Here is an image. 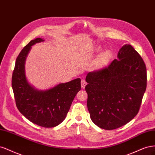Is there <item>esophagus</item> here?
Listing matches in <instances>:
<instances>
[{"label":"esophagus","mask_w":155,"mask_h":155,"mask_svg":"<svg viewBox=\"0 0 155 155\" xmlns=\"http://www.w3.org/2000/svg\"><path fill=\"white\" fill-rule=\"evenodd\" d=\"M86 85H87L86 82L84 80H82V81H81V88L82 89H84L85 87H86Z\"/></svg>","instance_id":"34e87169"}]
</instances>
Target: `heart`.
Listing matches in <instances>:
<instances>
[{
    "mask_svg": "<svg viewBox=\"0 0 155 155\" xmlns=\"http://www.w3.org/2000/svg\"><path fill=\"white\" fill-rule=\"evenodd\" d=\"M111 57H112L111 52L109 50H108V49L103 51L101 54H100V55L98 56L96 61V63H95L96 69H100L104 68L105 66H106L109 64V62H110Z\"/></svg>",
    "mask_w": 155,
    "mask_h": 155,
    "instance_id": "heart-1",
    "label": "heart"
}]
</instances>
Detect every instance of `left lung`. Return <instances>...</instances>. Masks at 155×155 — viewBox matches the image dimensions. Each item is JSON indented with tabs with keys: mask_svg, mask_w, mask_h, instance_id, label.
Wrapping results in <instances>:
<instances>
[{
	"mask_svg": "<svg viewBox=\"0 0 155 155\" xmlns=\"http://www.w3.org/2000/svg\"><path fill=\"white\" fill-rule=\"evenodd\" d=\"M117 57L86 78L91 119L106 130L122 127L137 115L147 86L146 65L131 45L120 49Z\"/></svg>",
	"mask_w": 155,
	"mask_h": 155,
	"instance_id": "8db88e82",
	"label": "left lung"
}]
</instances>
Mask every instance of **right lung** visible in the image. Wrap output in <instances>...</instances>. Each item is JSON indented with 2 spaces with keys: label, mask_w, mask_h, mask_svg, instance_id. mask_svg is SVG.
<instances>
[{
  "label": "right lung",
  "mask_w": 155,
  "mask_h": 155,
  "mask_svg": "<svg viewBox=\"0 0 155 155\" xmlns=\"http://www.w3.org/2000/svg\"><path fill=\"white\" fill-rule=\"evenodd\" d=\"M37 38L29 42L16 59L12 85L19 111L33 124L43 127H55L66 118L74 97L81 90V78L39 90L28 81L25 63L31 46L44 42Z\"/></svg>",
  "instance_id": "add662e5"
}]
</instances>
